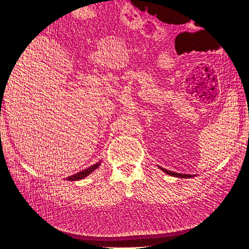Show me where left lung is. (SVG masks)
I'll list each match as a JSON object with an SVG mask.
<instances>
[{
	"label": "left lung",
	"instance_id": "8db88e82",
	"mask_svg": "<svg viewBox=\"0 0 249 249\" xmlns=\"http://www.w3.org/2000/svg\"><path fill=\"white\" fill-rule=\"evenodd\" d=\"M162 170H163L164 172H166L167 175H170V176H172V177H178V178H192L191 175H180V173L172 172V171H169V170H167V169H163V168H162Z\"/></svg>",
	"mask_w": 249,
	"mask_h": 249
}]
</instances>
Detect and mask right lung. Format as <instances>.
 <instances>
[{"label":"right lung","mask_w":249,"mask_h":249,"mask_svg":"<svg viewBox=\"0 0 249 249\" xmlns=\"http://www.w3.org/2000/svg\"><path fill=\"white\" fill-rule=\"evenodd\" d=\"M99 165H100V163H96V164L92 165V166L86 168L85 170H82V171L76 173V175L66 178V179L67 180H78V179H81V178H84L85 177H87L89 175V173H91L94 169H96L97 167H99Z\"/></svg>","instance_id":"1"}]
</instances>
